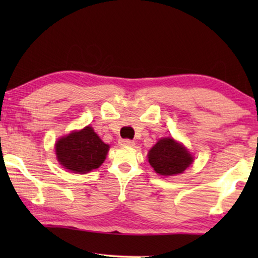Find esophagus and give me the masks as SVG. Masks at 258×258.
Returning a JSON list of instances; mask_svg holds the SVG:
<instances>
[{
    "instance_id": "1",
    "label": "esophagus",
    "mask_w": 258,
    "mask_h": 258,
    "mask_svg": "<svg viewBox=\"0 0 258 258\" xmlns=\"http://www.w3.org/2000/svg\"><path fill=\"white\" fill-rule=\"evenodd\" d=\"M119 144H121V146H124V147H134L135 146V142L132 140L124 139V140H119Z\"/></svg>"
}]
</instances>
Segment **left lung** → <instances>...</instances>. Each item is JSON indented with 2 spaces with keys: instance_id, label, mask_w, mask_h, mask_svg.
<instances>
[{
  "instance_id": "obj_1",
  "label": "left lung",
  "mask_w": 258,
  "mask_h": 258,
  "mask_svg": "<svg viewBox=\"0 0 258 258\" xmlns=\"http://www.w3.org/2000/svg\"><path fill=\"white\" fill-rule=\"evenodd\" d=\"M148 158L154 170L162 176L181 174L194 160L188 150L172 139L158 141L150 149Z\"/></svg>"
}]
</instances>
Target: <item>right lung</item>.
<instances>
[{"instance_id": "add662e5", "label": "right lung", "mask_w": 258, "mask_h": 258, "mask_svg": "<svg viewBox=\"0 0 258 258\" xmlns=\"http://www.w3.org/2000/svg\"><path fill=\"white\" fill-rule=\"evenodd\" d=\"M109 150L91 126L74 132L57 141L56 156L66 169L74 172H89L103 163Z\"/></svg>"}]
</instances>
